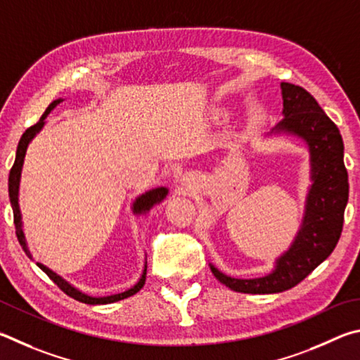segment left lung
I'll use <instances>...</instances> for the list:
<instances>
[{
	"instance_id": "8db88e82",
	"label": "left lung",
	"mask_w": 360,
	"mask_h": 360,
	"mask_svg": "<svg viewBox=\"0 0 360 360\" xmlns=\"http://www.w3.org/2000/svg\"><path fill=\"white\" fill-rule=\"evenodd\" d=\"M280 86L283 120L264 137L289 136L305 143L310 155V186L304 217L289 248L276 257L266 275L236 278L210 262L217 280L236 292L274 294L294 288L330 256L343 229L349 185L342 134L307 90L286 82Z\"/></svg>"
}]
</instances>
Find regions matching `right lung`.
Returning <instances> with one entry per match:
<instances>
[{
    "label": "right lung",
    "instance_id": "obj_1",
    "mask_svg": "<svg viewBox=\"0 0 360 360\" xmlns=\"http://www.w3.org/2000/svg\"><path fill=\"white\" fill-rule=\"evenodd\" d=\"M63 101H65V99L58 98V99H55L53 103H50V105L47 107L46 112H44V115L41 117L39 122H37L36 124H33L31 128H28L27 131L23 132V136L20 137V142H18V145H17L14 166H12L11 174H9V199H11L12 212H14V224H15L17 238H18V242H20L22 248L25 250V253H27V256L31 257V259H33V256H31V251L28 248L27 238H25L20 204H18V194H20V180H22L25 155H27L28 145L31 143V141H33V139L42 131L44 126H46V118L49 117V113L52 112L60 103H63ZM167 194H169V190L166 186H158V188H153V190L139 194V196L134 200H132V204H131L132 215L147 217L155 205H158L160 202H162L164 199H166ZM36 264L50 276V280H52L55 285L61 289L63 292H66L68 295H71L72 299L82 302V304H88V305H105V304H113V302L128 299V297H131V295H134L136 292L141 291V289L145 285V276H147V255H145L143 270L141 274V278L137 280L134 286L126 289V291L110 294V295H91V294H86L84 291H80V289H77L75 286H72L71 283L66 281L58 274H55L53 270H50L47 266H44V264H41V262H36Z\"/></svg>",
    "mask_w": 360,
    "mask_h": 360
}]
</instances>
